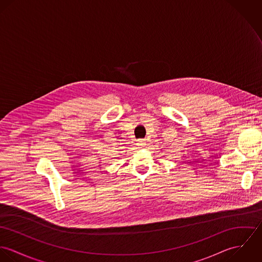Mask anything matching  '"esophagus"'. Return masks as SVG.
I'll list each match as a JSON object with an SVG mask.
<instances>
[{
	"mask_svg": "<svg viewBox=\"0 0 262 262\" xmlns=\"http://www.w3.org/2000/svg\"><path fill=\"white\" fill-rule=\"evenodd\" d=\"M137 144H138L139 146H145V145H146V140H145V139H139L138 142H137Z\"/></svg>",
	"mask_w": 262,
	"mask_h": 262,
	"instance_id": "1",
	"label": "esophagus"
}]
</instances>
